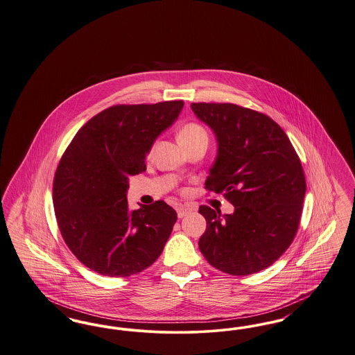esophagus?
Masks as SVG:
<instances>
[{"label":"esophagus","mask_w":355,"mask_h":355,"mask_svg":"<svg viewBox=\"0 0 355 355\" xmlns=\"http://www.w3.org/2000/svg\"><path fill=\"white\" fill-rule=\"evenodd\" d=\"M195 209L191 207H185V205H178L176 212H178V217L183 218V217L188 216L189 214H192Z\"/></svg>","instance_id":"34e87169"}]
</instances>
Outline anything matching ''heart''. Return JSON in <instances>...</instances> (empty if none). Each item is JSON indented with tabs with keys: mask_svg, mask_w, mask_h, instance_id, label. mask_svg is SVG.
<instances>
[{
	"mask_svg": "<svg viewBox=\"0 0 355 355\" xmlns=\"http://www.w3.org/2000/svg\"><path fill=\"white\" fill-rule=\"evenodd\" d=\"M201 137H207V134L200 125L193 123L187 124L179 132V141L184 143V141H191V140H195Z\"/></svg>",
	"mask_w": 355,
	"mask_h": 355,
	"instance_id": "1",
	"label": "heart"
}]
</instances>
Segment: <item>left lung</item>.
Wrapping results in <instances>:
<instances>
[{"label": "left lung", "instance_id": "left-lung-1", "mask_svg": "<svg viewBox=\"0 0 355 355\" xmlns=\"http://www.w3.org/2000/svg\"><path fill=\"white\" fill-rule=\"evenodd\" d=\"M196 118L215 134L217 154L205 187L234 207L221 215L207 205L199 240L205 260L232 276L270 266L298 230L306 182L284 130L261 112L232 103H192Z\"/></svg>", "mask_w": 355, "mask_h": 355}]
</instances>
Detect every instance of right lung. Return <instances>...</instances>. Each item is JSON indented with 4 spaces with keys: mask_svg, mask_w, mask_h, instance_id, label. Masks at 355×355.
I'll return each mask as SVG.
<instances>
[{
    "mask_svg": "<svg viewBox=\"0 0 355 355\" xmlns=\"http://www.w3.org/2000/svg\"><path fill=\"white\" fill-rule=\"evenodd\" d=\"M183 106L171 101L106 108L78 131L62 156L53 184L55 217L67 247L94 272L128 277L163 252L178 214L162 200L130 211L127 189Z\"/></svg>",
    "mask_w": 355,
    "mask_h": 355,
    "instance_id": "add662e5",
    "label": "right lung"
}]
</instances>
